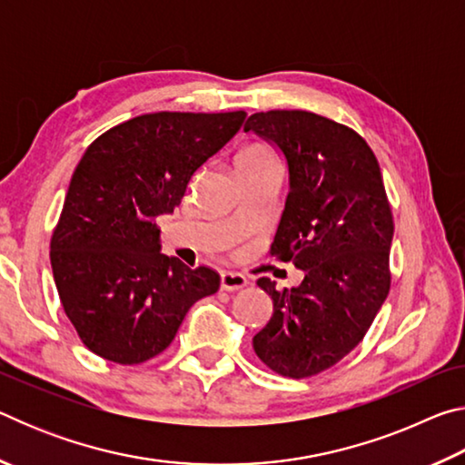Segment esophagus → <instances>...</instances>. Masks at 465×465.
<instances>
[{
    "instance_id": "obj_1",
    "label": "esophagus",
    "mask_w": 465,
    "mask_h": 465,
    "mask_svg": "<svg viewBox=\"0 0 465 465\" xmlns=\"http://www.w3.org/2000/svg\"><path fill=\"white\" fill-rule=\"evenodd\" d=\"M246 277L240 272H222V289L223 291H238V289H243L246 287Z\"/></svg>"
}]
</instances>
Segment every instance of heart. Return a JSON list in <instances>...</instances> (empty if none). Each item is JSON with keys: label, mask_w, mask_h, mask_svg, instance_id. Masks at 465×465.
Here are the masks:
<instances>
[{"label": "heart", "mask_w": 465, "mask_h": 465, "mask_svg": "<svg viewBox=\"0 0 465 465\" xmlns=\"http://www.w3.org/2000/svg\"><path fill=\"white\" fill-rule=\"evenodd\" d=\"M238 172H262V170H281V160L271 145L252 143L243 147L235 157Z\"/></svg>", "instance_id": "heart-1"}]
</instances>
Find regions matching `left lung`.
Returning <instances> with one entry per match:
<instances>
[{"label": "left lung", "mask_w": 465, "mask_h": 465, "mask_svg": "<svg viewBox=\"0 0 465 465\" xmlns=\"http://www.w3.org/2000/svg\"><path fill=\"white\" fill-rule=\"evenodd\" d=\"M243 131L287 157L291 191L271 256L305 272L302 285L281 291L258 279L272 318L252 344L274 373L303 380L349 355L388 297L391 207L373 149L346 124L308 110H266Z\"/></svg>", "instance_id": "left-lung-1"}]
</instances>
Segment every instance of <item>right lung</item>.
I'll use <instances>...</instances> for the list:
<instances>
[{
	"instance_id": "obj_1",
	"label": "right lung",
	"mask_w": 465,
	"mask_h": 465,
	"mask_svg": "<svg viewBox=\"0 0 465 465\" xmlns=\"http://www.w3.org/2000/svg\"><path fill=\"white\" fill-rule=\"evenodd\" d=\"M243 119V110H163L116 124L85 149L53 230L51 266L65 316L94 355L145 363L168 349L193 303L217 293V271L162 254L155 219L178 207Z\"/></svg>"
}]
</instances>
